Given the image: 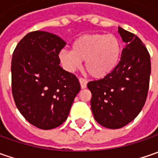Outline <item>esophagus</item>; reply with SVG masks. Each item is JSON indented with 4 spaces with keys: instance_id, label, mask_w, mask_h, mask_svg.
I'll return each instance as SVG.
<instances>
[{
    "instance_id": "esophagus-1",
    "label": "esophagus",
    "mask_w": 158,
    "mask_h": 158,
    "mask_svg": "<svg viewBox=\"0 0 158 158\" xmlns=\"http://www.w3.org/2000/svg\"><path fill=\"white\" fill-rule=\"evenodd\" d=\"M79 82L81 84V88L85 89L87 87V80L84 79V78H79Z\"/></svg>"
}]
</instances>
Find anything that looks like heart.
<instances>
[{
    "label": "heart",
    "instance_id": "obj_1",
    "mask_svg": "<svg viewBox=\"0 0 158 158\" xmlns=\"http://www.w3.org/2000/svg\"><path fill=\"white\" fill-rule=\"evenodd\" d=\"M121 43L112 34H85L77 38L71 49L59 52L61 64L69 72H75L85 61V69L96 79H103L118 67L121 58Z\"/></svg>",
    "mask_w": 158,
    "mask_h": 158
}]
</instances>
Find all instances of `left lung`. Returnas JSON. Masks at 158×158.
<instances>
[{
    "instance_id": "left-lung-1",
    "label": "left lung",
    "mask_w": 158,
    "mask_h": 158,
    "mask_svg": "<svg viewBox=\"0 0 158 158\" xmlns=\"http://www.w3.org/2000/svg\"><path fill=\"white\" fill-rule=\"evenodd\" d=\"M118 32L126 44L118 67L105 78L87 84L95 119L111 129L123 127L142 111L151 70L149 52L142 40L121 27Z\"/></svg>"
}]
</instances>
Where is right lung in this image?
<instances>
[{
    "label": "right lung",
    "mask_w": 158,
    "mask_h": 158,
    "mask_svg": "<svg viewBox=\"0 0 158 158\" xmlns=\"http://www.w3.org/2000/svg\"><path fill=\"white\" fill-rule=\"evenodd\" d=\"M65 45L55 34L36 31L25 35L13 52L15 106L27 121L40 129L62 124L81 89L76 76L60 66L59 52Z\"/></svg>",
    "instance_id": "obj_1"
}]
</instances>
